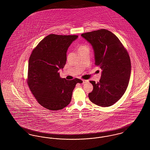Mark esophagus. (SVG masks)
I'll list each match as a JSON object with an SVG mask.
<instances>
[{"mask_svg":"<svg viewBox=\"0 0 150 150\" xmlns=\"http://www.w3.org/2000/svg\"><path fill=\"white\" fill-rule=\"evenodd\" d=\"M88 82H89V80H83V84L86 83H88Z\"/></svg>","mask_w":150,"mask_h":150,"instance_id":"1","label":"esophagus"}]
</instances>
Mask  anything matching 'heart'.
<instances>
[{
    "label": "heart",
    "instance_id": "1",
    "mask_svg": "<svg viewBox=\"0 0 150 150\" xmlns=\"http://www.w3.org/2000/svg\"><path fill=\"white\" fill-rule=\"evenodd\" d=\"M86 47H87L86 45H80V46L79 47L78 50H82V49H83V48H85Z\"/></svg>",
    "mask_w": 150,
    "mask_h": 150
}]
</instances>
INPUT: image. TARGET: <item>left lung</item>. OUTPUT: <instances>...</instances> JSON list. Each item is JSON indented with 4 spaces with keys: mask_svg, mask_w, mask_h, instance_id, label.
I'll list each match as a JSON object with an SVG mask.
<instances>
[{
    "mask_svg": "<svg viewBox=\"0 0 150 150\" xmlns=\"http://www.w3.org/2000/svg\"><path fill=\"white\" fill-rule=\"evenodd\" d=\"M94 53L95 64L102 69L100 81H90L93 89L89 98L101 107L112 106L121 98L128 86L131 62L128 53L118 38L100 29L82 34Z\"/></svg>",
    "mask_w": 150,
    "mask_h": 150,
    "instance_id": "1",
    "label": "left lung"
}]
</instances>
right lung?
Listing matches in <instances>:
<instances>
[{
    "label": "right lung",
    "mask_w": 150,
    "mask_h": 150,
    "mask_svg": "<svg viewBox=\"0 0 150 150\" xmlns=\"http://www.w3.org/2000/svg\"><path fill=\"white\" fill-rule=\"evenodd\" d=\"M78 35L50 34L33 50L29 60L28 84L38 103L52 111L62 110L71 102L73 90L83 81L61 78L58 71L66 64V53Z\"/></svg>",
    "instance_id": "add662e5"
}]
</instances>
